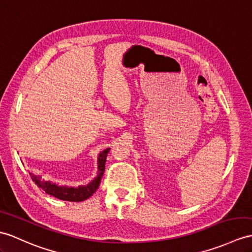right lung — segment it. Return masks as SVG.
<instances>
[{"instance_id": "1", "label": "right lung", "mask_w": 252, "mask_h": 252, "mask_svg": "<svg viewBox=\"0 0 252 252\" xmlns=\"http://www.w3.org/2000/svg\"><path fill=\"white\" fill-rule=\"evenodd\" d=\"M110 149H106L103 152H101L98 157V173L96 179L92 181L89 185L87 186H79L78 188L72 187H62L58 186L55 184H52L50 182H46L41 180L40 176L33 175L30 173L34 183L40 187L44 191L48 194L53 195V197L58 198L60 200L64 201H70V202H81L89 199L92 194H93L99 186V183L102 179L103 172L106 169V158L107 154L109 153Z\"/></svg>"}]
</instances>
